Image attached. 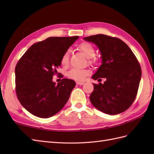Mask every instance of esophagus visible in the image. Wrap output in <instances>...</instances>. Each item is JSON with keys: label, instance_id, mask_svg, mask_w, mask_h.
Segmentation results:
<instances>
[{"label": "esophagus", "instance_id": "34e87169", "mask_svg": "<svg viewBox=\"0 0 154 154\" xmlns=\"http://www.w3.org/2000/svg\"><path fill=\"white\" fill-rule=\"evenodd\" d=\"M77 85H83L85 83L84 82H81V81H77L76 83Z\"/></svg>", "mask_w": 154, "mask_h": 154}]
</instances>
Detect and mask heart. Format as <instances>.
<instances>
[{
	"mask_svg": "<svg viewBox=\"0 0 154 154\" xmlns=\"http://www.w3.org/2000/svg\"><path fill=\"white\" fill-rule=\"evenodd\" d=\"M79 49L87 58H92L94 56V49L93 45L87 42H83L79 45ZM61 63L63 66H67L69 63V51H66L61 58ZM89 73V71L84 69L73 68L68 71L67 76L71 79L77 81H82Z\"/></svg>",
	"mask_w": 154,
	"mask_h": 154,
	"instance_id": "obj_1",
	"label": "heart"
}]
</instances>
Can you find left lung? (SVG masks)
<instances>
[{
	"label": "left lung",
	"mask_w": 154,
	"mask_h": 154,
	"mask_svg": "<svg viewBox=\"0 0 154 154\" xmlns=\"http://www.w3.org/2000/svg\"><path fill=\"white\" fill-rule=\"evenodd\" d=\"M99 48L102 64L92 79L104 83H93L90 95L93 105L105 114L114 115L126 110L135 100L142 77L140 65L132 51L120 39L104 34L85 37Z\"/></svg>",
	"instance_id": "8db88e82"
}]
</instances>
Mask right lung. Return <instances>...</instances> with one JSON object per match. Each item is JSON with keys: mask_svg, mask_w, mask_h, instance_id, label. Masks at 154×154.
<instances>
[{"mask_svg": "<svg viewBox=\"0 0 154 154\" xmlns=\"http://www.w3.org/2000/svg\"><path fill=\"white\" fill-rule=\"evenodd\" d=\"M78 38H48L32 45L16 64V93L23 107L33 115L54 116L69 99L75 81L65 78L56 85L52 79L62 55Z\"/></svg>", "mask_w": 154, "mask_h": 154, "instance_id": "right-lung-1", "label": "right lung"}]
</instances>
